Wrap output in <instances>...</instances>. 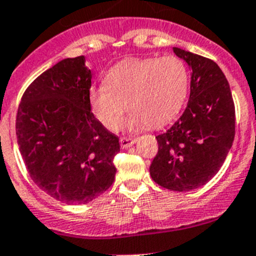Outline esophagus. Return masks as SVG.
Segmentation results:
<instances>
[{"label":"esophagus","instance_id":"obj_1","mask_svg":"<svg viewBox=\"0 0 256 256\" xmlns=\"http://www.w3.org/2000/svg\"><path fill=\"white\" fill-rule=\"evenodd\" d=\"M136 141H138V138H121L120 145L122 148H130L131 145H134Z\"/></svg>","mask_w":256,"mask_h":256}]
</instances>
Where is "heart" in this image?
Returning <instances> with one entry per match:
<instances>
[{
    "label": "heart",
    "instance_id": "b5f03b06",
    "mask_svg": "<svg viewBox=\"0 0 256 256\" xmlns=\"http://www.w3.org/2000/svg\"><path fill=\"white\" fill-rule=\"evenodd\" d=\"M190 84L188 66L178 57L128 58L116 64L104 85L90 90L94 114L110 131L122 126L126 105L132 128H160L182 108Z\"/></svg>",
    "mask_w": 256,
    "mask_h": 256
}]
</instances>
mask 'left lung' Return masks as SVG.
<instances>
[{"label": "left lung", "mask_w": 256, "mask_h": 256, "mask_svg": "<svg viewBox=\"0 0 256 256\" xmlns=\"http://www.w3.org/2000/svg\"><path fill=\"white\" fill-rule=\"evenodd\" d=\"M172 50L191 68L190 98L180 118L156 136L158 150L150 175L168 190L190 191L205 185L224 164L235 136V105L216 62Z\"/></svg>", "instance_id": "obj_1"}]
</instances>
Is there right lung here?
<instances>
[{
	"instance_id": "1",
	"label": "right lung",
	"mask_w": 256,
	"mask_h": 256,
	"mask_svg": "<svg viewBox=\"0 0 256 256\" xmlns=\"http://www.w3.org/2000/svg\"><path fill=\"white\" fill-rule=\"evenodd\" d=\"M85 57L65 58L26 88L16 115L20 152L41 190L66 204H86L115 180L118 138L94 116Z\"/></svg>"
}]
</instances>
